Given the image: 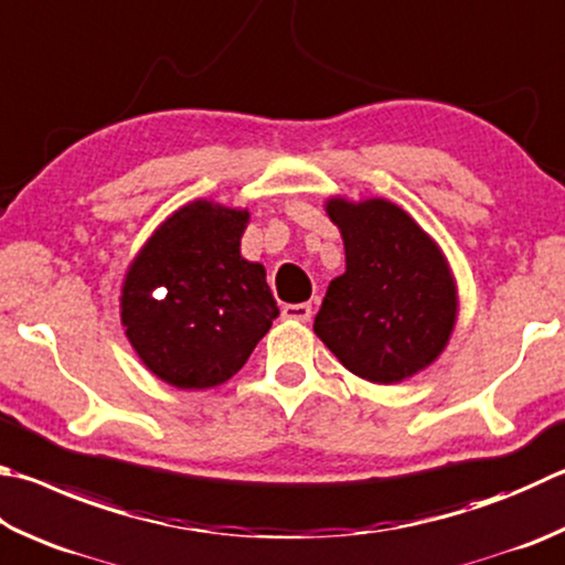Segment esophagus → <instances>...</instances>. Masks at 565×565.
<instances>
[{"label":"esophagus","instance_id":"obj_1","mask_svg":"<svg viewBox=\"0 0 565 565\" xmlns=\"http://www.w3.org/2000/svg\"><path fill=\"white\" fill-rule=\"evenodd\" d=\"M284 318H291V321H309L311 318V313H313V309H311V303H289V306H284Z\"/></svg>","mask_w":565,"mask_h":565}]
</instances>
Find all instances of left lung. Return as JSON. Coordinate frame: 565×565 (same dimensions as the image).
Listing matches in <instances>:
<instances>
[{
  "instance_id": "left-lung-1",
  "label": "left lung",
  "mask_w": 565,
  "mask_h": 565,
  "mask_svg": "<svg viewBox=\"0 0 565 565\" xmlns=\"http://www.w3.org/2000/svg\"><path fill=\"white\" fill-rule=\"evenodd\" d=\"M343 234L345 274L328 284L313 331L348 371L399 383L443 353L455 328L457 289L445 254L387 200H328Z\"/></svg>"
}]
</instances>
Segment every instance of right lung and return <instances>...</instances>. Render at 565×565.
<instances>
[{"mask_svg": "<svg viewBox=\"0 0 565 565\" xmlns=\"http://www.w3.org/2000/svg\"><path fill=\"white\" fill-rule=\"evenodd\" d=\"M247 222V210L190 202L130 264L120 321L160 381L180 390L230 381L279 316L264 266L239 252Z\"/></svg>", "mask_w": 565, "mask_h": 565, "instance_id": "right-lung-1", "label": "right lung"}]
</instances>
